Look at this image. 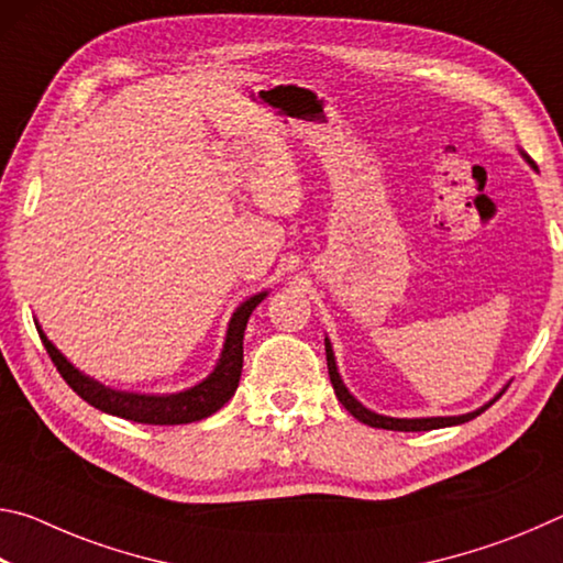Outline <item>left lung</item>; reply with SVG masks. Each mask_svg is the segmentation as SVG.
<instances>
[{
  "label": "left lung",
  "instance_id": "1",
  "mask_svg": "<svg viewBox=\"0 0 563 563\" xmlns=\"http://www.w3.org/2000/svg\"><path fill=\"white\" fill-rule=\"evenodd\" d=\"M325 355H328V375H330V383L332 389H335L338 399L342 402V407L347 409V412L360 419V422H365L369 427H377V430H395V432H427V430H440V427H452V424H462V422H470L476 415H482L484 409H476V412L470 415H462V417H424V419H395V417H383V415H375L369 412V409L362 407L355 397H352L345 385H342V379L338 375V367H335V357H332V347L330 342L325 340Z\"/></svg>",
  "mask_w": 563,
  "mask_h": 563
}]
</instances>
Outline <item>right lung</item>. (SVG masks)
Here are the masks:
<instances>
[{
  "instance_id": "obj_1",
  "label": "right lung",
  "mask_w": 563,
  "mask_h": 563,
  "mask_svg": "<svg viewBox=\"0 0 563 563\" xmlns=\"http://www.w3.org/2000/svg\"><path fill=\"white\" fill-rule=\"evenodd\" d=\"M265 298V292L253 295L251 300H245L241 308L235 310V316L228 325L223 355L213 375L203 379L201 385L186 389L178 395L154 397V395H131V393H113V389L93 383L87 375H81L69 360H66L59 350H56L44 332L40 330V338L44 342L46 352L54 362V367L59 369L64 383L69 385L84 402L101 409V412L117 415L131 422L141 424H188L198 422V419L211 417L218 412L228 399L233 397L238 383H241L243 373V332L247 325V318L255 310V305Z\"/></svg>"
}]
</instances>
